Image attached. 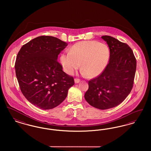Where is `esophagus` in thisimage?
I'll list each match as a JSON object with an SVG mask.
<instances>
[{"label": "esophagus", "instance_id": "34e87169", "mask_svg": "<svg viewBox=\"0 0 151 151\" xmlns=\"http://www.w3.org/2000/svg\"><path fill=\"white\" fill-rule=\"evenodd\" d=\"M74 81H75V84H78V83H79V82L80 81V80L79 79H76V78H75V79H74Z\"/></svg>", "mask_w": 151, "mask_h": 151}]
</instances>
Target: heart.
Listing matches in <instances>:
<instances>
[{"label": "heart", "instance_id": "heart-1", "mask_svg": "<svg viewBox=\"0 0 151 151\" xmlns=\"http://www.w3.org/2000/svg\"><path fill=\"white\" fill-rule=\"evenodd\" d=\"M110 51L107 45L96 41H83L74 44L69 52L60 57L65 72L72 75L80 67L83 75L94 78L104 71L108 65Z\"/></svg>", "mask_w": 151, "mask_h": 151}]
</instances>
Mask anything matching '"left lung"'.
<instances>
[{
    "instance_id": "obj_1",
    "label": "left lung",
    "mask_w": 151,
    "mask_h": 151,
    "mask_svg": "<svg viewBox=\"0 0 151 151\" xmlns=\"http://www.w3.org/2000/svg\"><path fill=\"white\" fill-rule=\"evenodd\" d=\"M101 38L109 47V62L100 75L88 81L89 88L84 98L94 108L105 110L119 105L131 92L137 61L132 49L126 43L111 36Z\"/></svg>"
}]
</instances>
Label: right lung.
Returning a JSON list of instances; mask_svg holds the SVG:
<instances>
[{"label": "right lung", "mask_w": 151, "mask_h": 151, "mask_svg": "<svg viewBox=\"0 0 151 151\" xmlns=\"http://www.w3.org/2000/svg\"><path fill=\"white\" fill-rule=\"evenodd\" d=\"M67 45L57 37L40 36L23 45L17 54L14 68L22 93L38 108L57 107L74 85L73 77L57 61Z\"/></svg>", "instance_id": "obj_1"}]
</instances>
